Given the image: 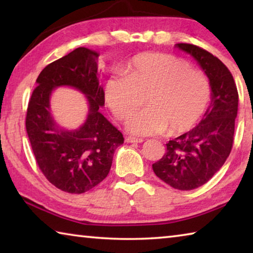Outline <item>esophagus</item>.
<instances>
[{"label":"esophagus","mask_w":253,"mask_h":253,"mask_svg":"<svg viewBox=\"0 0 253 253\" xmlns=\"http://www.w3.org/2000/svg\"><path fill=\"white\" fill-rule=\"evenodd\" d=\"M125 140L126 143H143L144 142L142 138H136V137H131V136H127Z\"/></svg>","instance_id":"34e87169"}]
</instances>
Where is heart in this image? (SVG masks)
<instances>
[{
	"instance_id": "obj_1",
	"label": "heart",
	"mask_w": 253,
	"mask_h": 253,
	"mask_svg": "<svg viewBox=\"0 0 253 253\" xmlns=\"http://www.w3.org/2000/svg\"><path fill=\"white\" fill-rule=\"evenodd\" d=\"M125 76L106 80V105L118 121H125L146 99L147 108L128 119L127 128L136 135H172L192 129L207 111L211 85L204 72L191 68L172 54L145 52L125 67Z\"/></svg>"
}]
</instances>
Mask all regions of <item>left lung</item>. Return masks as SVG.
I'll return each mask as SVG.
<instances>
[{
	"instance_id": "left-lung-1",
	"label": "left lung",
	"mask_w": 253,
	"mask_h": 253,
	"mask_svg": "<svg viewBox=\"0 0 253 253\" xmlns=\"http://www.w3.org/2000/svg\"><path fill=\"white\" fill-rule=\"evenodd\" d=\"M176 46L193 55L204 70L212 100L198 126L166 144V153L154 163L153 170L176 190L190 191L211 179L230 155L239 95L232 74L219 58L194 44Z\"/></svg>"
}]
</instances>
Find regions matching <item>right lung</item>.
<instances>
[{
  "mask_svg": "<svg viewBox=\"0 0 253 253\" xmlns=\"http://www.w3.org/2000/svg\"><path fill=\"white\" fill-rule=\"evenodd\" d=\"M98 54L77 48L40 72L29 100L25 127L37 164L59 190L81 194L108 175L115 149L124 143L116 127L104 117V89L98 80ZM59 85H70L87 96L89 114L79 130L68 132L55 125L49 114V95Z\"/></svg>",
  "mask_w": 253,
  "mask_h": 253,
  "instance_id": "obj_1",
  "label": "right lung"
}]
</instances>
